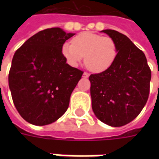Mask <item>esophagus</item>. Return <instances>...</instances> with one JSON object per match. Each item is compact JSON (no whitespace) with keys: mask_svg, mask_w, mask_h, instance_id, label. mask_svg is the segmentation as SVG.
Returning <instances> with one entry per match:
<instances>
[{"mask_svg":"<svg viewBox=\"0 0 159 159\" xmlns=\"http://www.w3.org/2000/svg\"><path fill=\"white\" fill-rule=\"evenodd\" d=\"M90 76V74L89 73H87V72H83V76H82V77H88Z\"/></svg>","mask_w":159,"mask_h":159,"instance_id":"34e87169","label":"esophagus"}]
</instances>
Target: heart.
I'll return each instance as SVG.
<instances>
[{"label": "heart", "mask_w": 159, "mask_h": 159, "mask_svg": "<svg viewBox=\"0 0 159 159\" xmlns=\"http://www.w3.org/2000/svg\"><path fill=\"white\" fill-rule=\"evenodd\" d=\"M62 53L72 66H77L85 56L86 67L100 73L110 68L118 53V46L113 39L84 32L72 39V43H63Z\"/></svg>", "instance_id": "b5f03b06"}]
</instances>
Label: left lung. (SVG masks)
I'll use <instances>...</instances> for the list:
<instances>
[{
  "mask_svg": "<svg viewBox=\"0 0 159 159\" xmlns=\"http://www.w3.org/2000/svg\"><path fill=\"white\" fill-rule=\"evenodd\" d=\"M102 32L116 41L118 53L110 68L89 77L92 107L102 122L120 127L135 119L145 106L151 71L143 51L127 36L113 30Z\"/></svg>",
  "mask_w": 159,
  "mask_h": 159,
  "instance_id": "obj_1",
  "label": "left lung"
}]
</instances>
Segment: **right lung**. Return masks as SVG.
Wrapping results in <instances>:
<instances>
[{"mask_svg":"<svg viewBox=\"0 0 159 159\" xmlns=\"http://www.w3.org/2000/svg\"><path fill=\"white\" fill-rule=\"evenodd\" d=\"M73 33L46 29L29 39L14 54L9 87L21 117L34 125L59 119L68 108L70 97L83 72L71 67L62 47Z\"/></svg>","mask_w":159,"mask_h":159,"instance_id":"add662e5","label":"right lung"}]
</instances>
